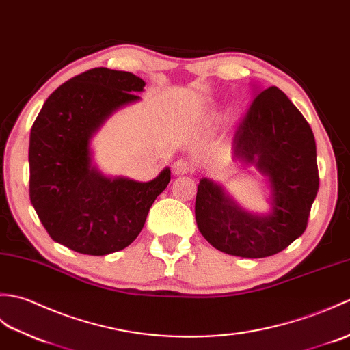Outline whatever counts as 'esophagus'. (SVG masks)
<instances>
[{
  "mask_svg": "<svg viewBox=\"0 0 350 350\" xmlns=\"http://www.w3.org/2000/svg\"><path fill=\"white\" fill-rule=\"evenodd\" d=\"M191 169H193L191 163L187 160H178L174 163V166H172V170L175 175H185V174H189Z\"/></svg>",
  "mask_w": 350,
  "mask_h": 350,
  "instance_id": "34e87169",
  "label": "esophagus"
}]
</instances>
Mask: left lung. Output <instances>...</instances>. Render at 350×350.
Wrapping results in <instances>:
<instances>
[{
	"instance_id": "obj_1",
	"label": "left lung",
	"mask_w": 350,
	"mask_h": 350,
	"mask_svg": "<svg viewBox=\"0 0 350 350\" xmlns=\"http://www.w3.org/2000/svg\"><path fill=\"white\" fill-rule=\"evenodd\" d=\"M234 160L267 178L269 213H250L223 185L202 178L195 204L200 234L217 250L239 258H267L292 244L307 228L319 190L312 127L287 96L269 87L254 97L235 130Z\"/></svg>"
}]
</instances>
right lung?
Returning a JSON list of instances; mask_svg holds the SVG:
<instances>
[{
  "instance_id": "1",
  "label": "right lung",
  "mask_w": 350,
  "mask_h": 350,
  "mask_svg": "<svg viewBox=\"0 0 350 350\" xmlns=\"http://www.w3.org/2000/svg\"><path fill=\"white\" fill-rule=\"evenodd\" d=\"M145 82L133 73L91 68L46 100L29 135V199L57 243L82 254L105 256L141 234L170 169L152 181L106 176L92 163L91 141L109 116L141 100Z\"/></svg>"
}]
</instances>
